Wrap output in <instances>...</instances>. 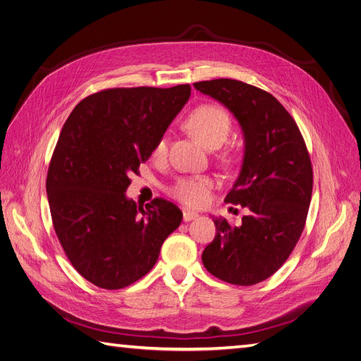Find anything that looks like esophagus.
Returning a JSON list of instances; mask_svg holds the SVG:
<instances>
[{
    "label": "esophagus",
    "instance_id": "esophagus-1",
    "mask_svg": "<svg viewBox=\"0 0 361 361\" xmlns=\"http://www.w3.org/2000/svg\"><path fill=\"white\" fill-rule=\"evenodd\" d=\"M199 216L197 212H192L190 209H185L183 211V221H191V220H195V218Z\"/></svg>",
    "mask_w": 361,
    "mask_h": 361
}]
</instances>
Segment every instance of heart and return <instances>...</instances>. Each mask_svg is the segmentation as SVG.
I'll return each mask as SVG.
<instances>
[{"instance_id": "heart-1", "label": "heart", "mask_w": 361, "mask_h": 361, "mask_svg": "<svg viewBox=\"0 0 361 361\" xmlns=\"http://www.w3.org/2000/svg\"><path fill=\"white\" fill-rule=\"evenodd\" d=\"M187 128L190 133L199 138L202 143L209 147H220L227 140L232 129V118L224 108L206 104L195 108L187 118ZM169 138L162 135L152 150V155L157 159H162L167 154ZM214 180L207 176H188L179 178L170 188V194L183 204L191 207H200L209 202Z\"/></svg>"}]
</instances>
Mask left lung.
I'll list each match as a JSON object with an SVG mask.
<instances>
[{"mask_svg": "<svg viewBox=\"0 0 361 361\" xmlns=\"http://www.w3.org/2000/svg\"><path fill=\"white\" fill-rule=\"evenodd\" d=\"M194 87L228 108L245 141L241 173L226 203L248 214L241 226L214 218L216 233L203 250V265L232 285H256L285 264L304 231L313 188L309 152L295 120L271 93L228 78Z\"/></svg>", "mask_w": 361, "mask_h": 361, "instance_id": "obj_1", "label": "left lung"}]
</instances>
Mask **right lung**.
Returning a JSON list of instances; mask_svg holds the SVG:
<instances>
[{
	"mask_svg": "<svg viewBox=\"0 0 361 361\" xmlns=\"http://www.w3.org/2000/svg\"><path fill=\"white\" fill-rule=\"evenodd\" d=\"M190 94V84L106 89L63 125L47 178L52 224L73 268L97 288L122 289L146 276L182 221L171 202L154 199L143 209L125 192Z\"/></svg>",
	"mask_w": 361,
	"mask_h": 361,
	"instance_id": "add662e5",
	"label": "right lung"
}]
</instances>
